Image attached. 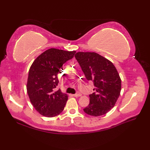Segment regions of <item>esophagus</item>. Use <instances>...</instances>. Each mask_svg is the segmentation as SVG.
Masks as SVG:
<instances>
[{
	"instance_id": "1",
	"label": "esophagus",
	"mask_w": 150,
	"mask_h": 150,
	"mask_svg": "<svg viewBox=\"0 0 150 150\" xmlns=\"http://www.w3.org/2000/svg\"><path fill=\"white\" fill-rule=\"evenodd\" d=\"M81 93H80V92H77V93L76 94H74V95H73V97H81Z\"/></svg>"
}]
</instances>
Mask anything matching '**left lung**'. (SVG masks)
<instances>
[{
	"instance_id": "1",
	"label": "left lung",
	"mask_w": 150,
	"mask_h": 150,
	"mask_svg": "<svg viewBox=\"0 0 150 150\" xmlns=\"http://www.w3.org/2000/svg\"><path fill=\"white\" fill-rule=\"evenodd\" d=\"M75 57L86 79L95 86L84 111L94 117L103 115L114 107L120 95L121 80L117 70L112 62L97 53L78 52Z\"/></svg>"
}]
</instances>
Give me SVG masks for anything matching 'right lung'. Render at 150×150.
I'll return each instance as SVG.
<instances>
[{
    "instance_id": "add662e5",
    "label": "right lung",
    "mask_w": 150,
    "mask_h": 150,
    "mask_svg": "<svg viewBox=\"0 0 150 150\" xmlns=\"http://www.w3.org/2000/svg\"><path fill=\"white\" fill-rule=\"evenodd\" d=\"M75 52L51 48L45 51L31 66L27 82V92L31 104L43 116H57L65 107L68 95L59 89L57 75L66 61L71 59Z\"/></svg>"
}]
</instances>
